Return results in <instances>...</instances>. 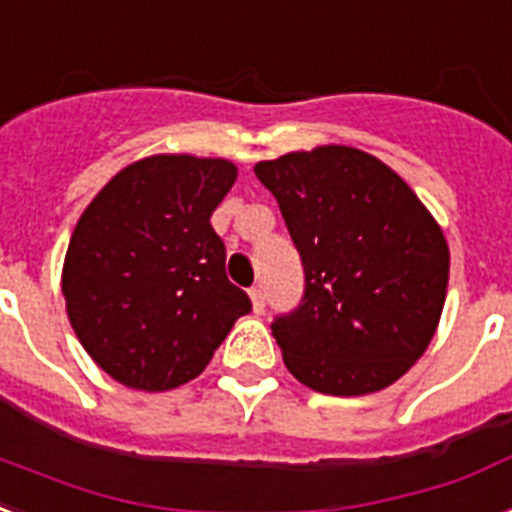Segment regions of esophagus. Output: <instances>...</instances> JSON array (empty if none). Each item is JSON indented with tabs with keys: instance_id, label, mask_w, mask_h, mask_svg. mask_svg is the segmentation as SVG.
Here are the masks:
<instances>
[{
	"instance_id": "esophagus-1",
	"label": "esophagus",
	"mask_w": 512,
	"mask_h": 512,
	"mask_svg": "<svg viewBox=\"0 0 512 512\" xmlns=\"http://www.w3.org/2000/svg\"><path fill=\"white\" fill-rule=\"evenodd\" d=\"M251 301H253V312H256V315H261V312H264V291H261V288H251Z\"/></svg>"
}]
</instances>
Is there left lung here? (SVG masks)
<instances>
[{"label":"left lung","instance_id":"1","mask_svg":"<svg viewBox=\"0 0 512 512\" xmlns=\"http://www.w3.org/2000/svg\"><path fill=\"white\" fill-rule=\"evenodd\" d=\"M301 256L304 296L272 323L285 368L326 395H368L425 355L449 245L411 186L374 154L318 146L256 162Z\"/></svg>","mask_w":512,"mask_h":512}]
</instances>
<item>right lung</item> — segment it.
<instances>
[{
  "instance_id": "1",
  "label": "right lung",
  "mask_w": 512,
  "mask_h": 512,
  "mask_svg": "<svg viewBox=\"0 0 512 512\" xmlns=\"http://www.w3.org/2000/svg\"><path fill=\"white\" fill-rule=\"evenodd\" d=\"M235 178L221 157L154 154L79 216L63 261L66 312L87 355L125 387L162 392L200 376L251 312L211 227Z\"/></svg>"
}]
</instances>
